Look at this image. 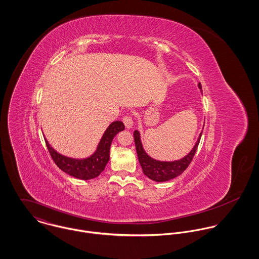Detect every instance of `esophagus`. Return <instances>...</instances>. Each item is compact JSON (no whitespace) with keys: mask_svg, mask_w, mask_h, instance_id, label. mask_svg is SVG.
Returning <instances> with one entry per match:
<instances>
[{"mask_svg":"<svg viewBox=\"0 0 259 259\" xmlns=\"http://www.w3.org/2000/svg\"><path fill=\"white\" fill-rule=\"evenodd\" d=\"M122 121H123V123H124L126 128H131L133 126V124H134L133 117H132V115H128V114H126V115H124L122 117Z\"/></svg>","mask_w":259,"mask_h":259,"instance_id":"1","label":"esophagus"}]
</instances>
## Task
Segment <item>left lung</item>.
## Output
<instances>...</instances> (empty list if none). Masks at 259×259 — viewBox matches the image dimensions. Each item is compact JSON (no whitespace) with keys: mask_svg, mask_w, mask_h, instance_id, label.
Instances as JSON below:
<instances>
[{"mask_svg":"<svg viewBox=\"0 0 259 259\" xmlns=\"http://www.w3.org/2000/svg\"><path fill=\"white\" fill-rule=\"evenodd\" d=\"M198 87L200 90H202L200 82H199ZM201 135H202V133L200 134L194 148H192V150L185 157L180 159V160L166 162V161H158V160H155V159L149 157L143 148L139 132L135 131L134 132L135 144H136L139 161L143 168V172L148 177V179H150L154 182H167L169 180H172V179L179 177L190 164V162L196 152L197 147L199 145Z\"/></svg>","mask_w":259,"mask_h":259,"instance_id":"obj_1","label":"left lung"}]
</instances>
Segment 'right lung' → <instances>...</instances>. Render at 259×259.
<instances>
[{"instance_id":"right-lung-1","label":"right lung","mask_w":259,"mask_h":259,"mask_svg":"<svg viewBox=\"0 0 259 259\" xmlns=\"http://www.w3.org/2000/svg\"><path fill=\"white\" fill-rule=\"evenodd\" d=\"M122 130H124V124L121 121L116 120L111 122L103 136L97 151L84 159H74L64 156L50 147L47 140H45V142L54 162L60 169L74 178L87 181L99 177L105 169L110 159V148L112 139Z\"/></svg>"}]
</instances>
